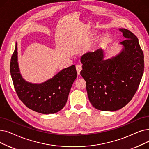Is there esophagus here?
Listing matches in <instances>:
<instances>
[{
  "instance_id": "obj_1",
  "label": "esophagus",
  "mask_w": 149,
  "mask_h": 149,
  "mask_svg": "<svg viewBox=\"0 0 149 149\" xmlns=\"http://www.w3.org/2000/svg\"><path fill=\"white\" fill-rule=\"evenodd\" d=\"M76 69H77V74H80V71H81V69H82V67H81V65H80V64H77V65L76 66Z\"/></svg>"
}]
</instances>
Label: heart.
Listing matches in <instances>:
<instances>
[{"mask_svg":"<svg viewBox=\"0 0 149 149\" xmlns=\"http://www.w3.org/2000/svg\"><path fill=\"white\" fill-rule=\"evenodd\" d=\"M94 35V32H93V33H91V35ZM95 40H96V41H101L102 40L101 36H97L96 38H95Z\"/></svg>","mask_w":149,"mask_h":149,"instance_id":"heart-1","label":"heart"}]
</instances>
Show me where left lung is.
<instances>
[{
	"instance_id": "left-lung-1",
	"label": "left lung",
	"mask_w": 149,
	"mask_h": 149,
	"mask_svg": "<svg viewBox=\"0 0 149 149\" xmlns=\"http://www.w3.org/2000/svg\"><path fill=\"white\" fill-rule=\"evenodd\" d=\"M125 39L120 52L105 59L99 49L83 54L80 74L86 83L89 102L101 111H114L130 102L139 85L144 69V54L138 38L126 29H119Z\"/></svg>"
}]
</instances>
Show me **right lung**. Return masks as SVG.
Here are the masks:
<instances>
[{
    "instance_id": "1",
    "label": "right lung",
    "mask_w": 149,
    "mask_h": 149,
    "mask_svg": "<svg viewBox=\"0 0 149 149\" xmlns=\"http://www.w3.org/2000/svg\"><path fill=\"white\" fill-rule=\"evenodd\" d=\"M10 73L19 98L29 108L41 114H54L65 106L72 84L77 78L75 66L62 69L52 78L41 83L25 80L20 72L17 47L10 62Z\"/></svg>"
}]
</instances>
